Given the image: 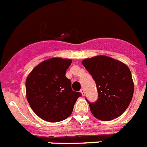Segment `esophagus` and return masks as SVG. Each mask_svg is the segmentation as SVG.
<instances>
[{"instance_id":"34e87169","label":"esophagus","mask_w":147,"mask_h":147,"mask_svg":"<svg viewBox=\"0 0 147 147\" xmlns=\"http://www.w3.org/2000/svg\"><path fill=\"white\" fill-rule=\"evenodd\" d=\"M80 93H81V94H82V96H84V95H85V90H84V89H83V88H82V89H81V90H80Z\"/></svg>"}]
</instances>
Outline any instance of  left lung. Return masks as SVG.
I'll use <instances>...</instances> for the list:
<instances>
[{"label": "left lung", "mask_w": 147, "mask_h": 147, "mask_svg": "<svg viewBox=\"0 0 147 147\" xmlns=\"http://www.w3.org/2000/svg\"><path fill=\"white\" fill-rule=\"evenodd\" d=\"M82 65L95 81L98 98L90 103L93 116L102 121H110L123 113L134 94V82L128 67L120 61L106 55L82 60Z\"/></svg>", "instance_id": "1"}]
</instances>
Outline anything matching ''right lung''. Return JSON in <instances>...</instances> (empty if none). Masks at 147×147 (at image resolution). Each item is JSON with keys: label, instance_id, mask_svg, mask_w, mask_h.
Wrapping results in <instances>:
<instances>
[{"label": "right lung", "instance_id": "right-lung-1", "mask_svg": "<svg viewBox=\"0 0 147 147\" xmlns=\"http://www.w3.org/2000/svg\"><path fill=\"white\" fill-rule=\"evenodd\" d=\"M71 59L52 58L35 67L26 79L28 102L42 119L57 122L72 113L80 92H74L71 80L65 76Z\"/></svg>", "mask_w": 147, "mask_h": 147}]
</instances>
